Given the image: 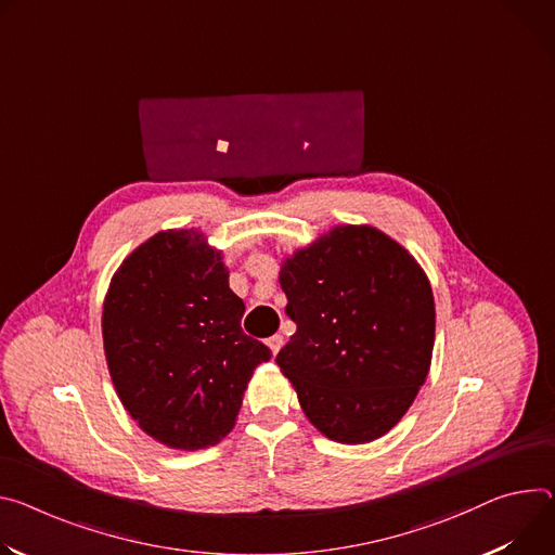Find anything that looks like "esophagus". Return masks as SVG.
Here are the masks:
<instances>
[{"mask_svg": "<svg viewBox=\"0 0 555 555\" xmlns=\"http://www.w3.org/2000/svg\"><path fill=\"white\" fill-rule=\"evenodd\" d=\"M283 343H285V340H283L281 334H274V336L268 338V347L272 349V354H279V349L283 347Z\"/></svg>", "mask_w": 555, "mask_h": 555, "instance_id": "34e87169", "label": "esophagus"}]
</instances>
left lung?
Listing matches in <instances>:
<instances>
[{"instance_id": "1", "label": "left lung", "mask_w": 555, "mask_h": 555, "mask_svg": "<svg viewBox=\"0 0 555 555\" xmlns=\"http://www.w3.org/2000/svg\"><path fill=\"white\" fill-rule=\"evenodd\" d=\"M296 332L276 354L310 423L345 444L387 434L425 383L434 294L405 247L340 225L281 268Z\"/></svg>"}]
</instances>
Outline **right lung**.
<instances>
[{"instance_id": "right-lung-1", "label": "right lung", "mask_w": 555, "mask_h": 555, "mask_svg": "<svg viewBox=\"0 0 555 555\" xmlns=\"http://www.w3.org/2000/svg\"><path fill=\"white\" fill-rule=\"evenodd\" d=\"M245 306L204 236L159 232L121 263L104 304L115 389L139 427L175 449L223 438L272 351L241 330Z\"/></svg>"}]
</instances>
